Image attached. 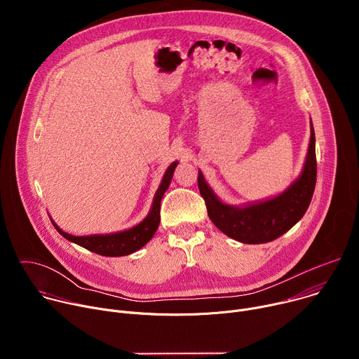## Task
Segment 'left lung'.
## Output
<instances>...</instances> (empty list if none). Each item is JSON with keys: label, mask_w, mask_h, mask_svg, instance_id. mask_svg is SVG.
I'll use <instances>...</instances> for the list:
<instances>
[{"label": "left lung", "mask_w": 359, "mask_h": 359, "mask_svg": "<svg viewBox=\"0 0 359 359\" xmlns=\"http://www.w3.org/2000/svg\"><path fill=\"white\" fill-rule=\"evenodd\" d=\"M317 182L316 133L311 123L309 155L301 176L280 196L250 204L245 208H233L222 203L198 172L197 184L208 208L213 224L226 236L245 243H269L288 231L309 209Z\"/></svg>", "instance_id": "left-lung-1"}]
</instances>
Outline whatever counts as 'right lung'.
<instances>
[{"instance_id": "add662e5", "label": "right lung", "mask_w": 359, "mask_h": 359, "mask_svg": "<svg viewBox=\"0 0 359 359\" xmlns=\"http://www.w3.org/2000/svg\"><path fill=\"white\" fill-rule=\"evenodd\" d=\"M177 166V162H173L165 176L163 180L155 194V198H153L151 204V210L147 215V217L139 223L137 226L121 231V233H114V234H93V236H72L65 231H62L54 222V227L60 231L61 236H64L67 240L92 251L100 255H107V257H121V255H128L139 248H142L151 237L156 233L159 223H161V200L168 190L173 172Z\"/></svg>"}]
</instances>
